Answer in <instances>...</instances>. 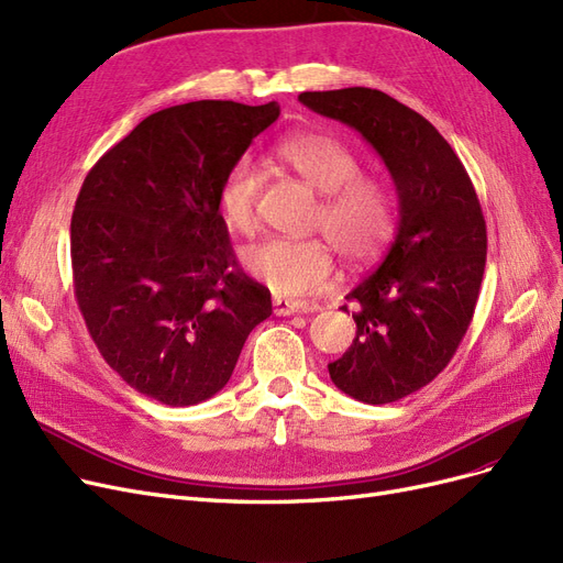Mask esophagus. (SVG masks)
Segmentation results:
<instances>
[{
	"label": "esophagus",
	"mask_w": 563,
	"mask_h": 563,
	"mask_svg": "<svg viewBox=\"0 0 563 563\" xmlns=\"http://www.w3.org/2000/svg\"><path fill=\"white\" fill-rule=\"evenodd\" d=\"M308 303L299 299H287V297H274V313L276 316H295L306 311Z\"/></svg>",
	"instance_id": "1"
}]
</instances>
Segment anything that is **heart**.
I'll list each match as a JSON object with an SVG mask.
<instances>
[{"label":"heart","instance_id":"b5f03b06","mask_svg":"<svg viewBox=\"0 0 563 563\" xmlns=\"http://www.w3.org/2000/svg\"><path fill=\"white\" fill-rule=\"evenodd\" d=\"M276 156L285 168L322 194L316 229L328 235L289 241L268 239L245 252V268L266 283L278 297H306L334 283L332 247L351 264L376 260L395 231V201L376 177L360 175V158L346 144L320 135L297 133L285 137ZM264 177L250 156H239L227 170L217 208L235 233H252L260 224V196Z\"/></svg>","mask_w":563,"mask_h":563}]
</instances>
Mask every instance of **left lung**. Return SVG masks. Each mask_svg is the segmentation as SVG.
<instances>
[{"label": "left lung", "instance_id": "obj_1", "mask_svg": "<svg viewBox=\"0 0 563 563\" xmlns=\"http://www.w3.org/2000/svg\"><path fill=\"white\" fill-rule=\"evenodd\" d=\"M299 102L355 129L393 177L400 201L395 241L349 292L357 332L328 369L357 402L402 400L449 365L473 320L486 264L479 198L438 129L384 90H308Z\"/></svg>", "mask_w": 563, "mask_h": 563}]
</instances>
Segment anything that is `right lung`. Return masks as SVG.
<instances>
[{
	"mask_svg": "<svg viewBox=\"0 0 563 563\" xmlns=\"http://www.w3.org/2000/svg\"><path fill=\"white\" fill-rule=\"evenodd\" d=\"M278 114V102L175 104L84 179L69 227L79 311L107 365L156 402L220 393L271 316V292L235 260L217 191Z\"/></svg>",
	"mask_w": 563,
	"mask_h": 563,
	"instance_id": "1",
	"label": "right lung"
}]
</instances>
